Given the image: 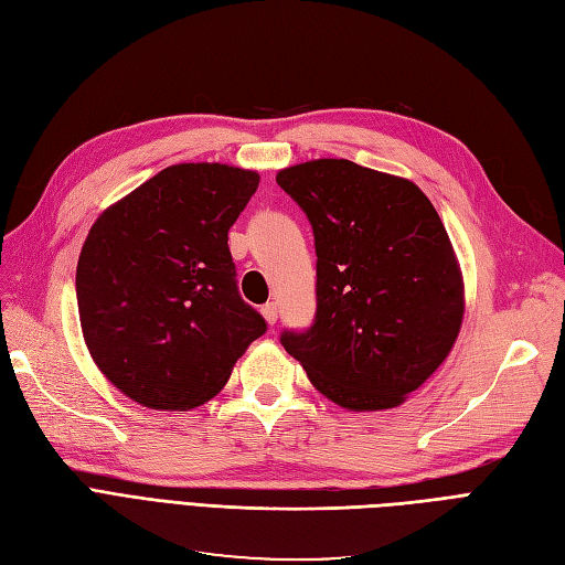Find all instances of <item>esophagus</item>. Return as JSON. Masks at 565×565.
<instances>
[{
  "instance_id": "esophagus-1",
  "label": "esophagus",
  "mask_w": 565,
  "mask_h": 565,
  "mask_svg": "<svg viewBox=\"0 0 565 565\" xmlns=\"http://www.w3.org/2000/svg\"><path fill=\"white\" fill-rule=\"evenodd\" d=\"M262 316L266 318L268 324H276L278 322V303H273V301L264 303L262 306Z\"/></svg>"
}]
</instances>
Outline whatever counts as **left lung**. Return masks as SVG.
<instances>
[{"instance_id":"left-lung-1","label":"left lung","mask_w":565,"mask_h":565,"mask_svg":"<svg viewBox=\"0 0 565 565\" xmlns=\"http://www.w3.org/2000/svg\"><path fill=\"white\" fill-rule=\"evenodd\" d=\"M278 185L311 221L316 318L280 344L332 403L396 407L446 361L465 282L446 226L419 188L351 160L280 169Z\"/></svg>"}]
</instances>
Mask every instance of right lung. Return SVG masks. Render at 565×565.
Here are the masks:
<instances>
[{
  "label": "right lung",
  "instance_id": "obj_1",
  "mask_svg": "<svg viewBox=\"0 0 565 565\" xmlns=\"http://www.w3.org/2000/svg\"><path fill=\"white\" fill-rule=\"evenodd\" d=\"M256 185L249 169L172 164L96 218L75 278L82 334L131 401L181 413L207 403L266 332L228 249Z\"/></svg>",
  "mask_w": 565,
  "mask_h": 565
}]
</instances>
